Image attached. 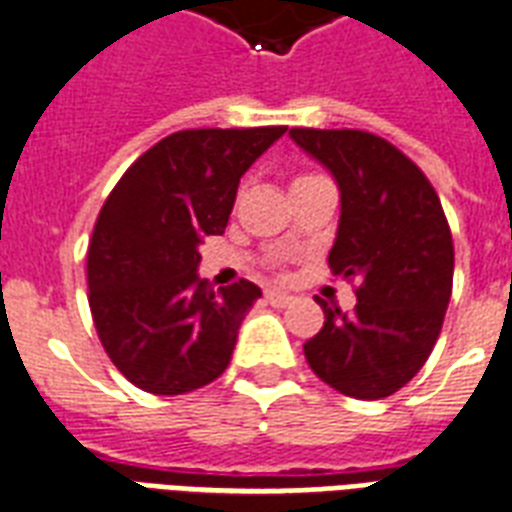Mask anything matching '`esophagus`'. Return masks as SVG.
Here are the masks:
<instances>
[{
  "label": "esophagus",
  "instance_id": "obj_1",
  "mask_svg": "<svg viewBox=\"0 0 512 512\" xmlns=\"http://www.w3.org/2000/svg\"><path fill=\"white\" fill-rule=\"evenodd\" d=\"M265 300H268L273 308H284L292 303V295H287V292L282 290H268L265 292Z\"/></svg>",
  "mask_w": 512,
  "mask_h": 512
}]
</instances>
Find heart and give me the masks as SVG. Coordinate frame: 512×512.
Wrapping results in <instances>:
<instances>
[{"label": "heart", "mask_w": 512, "mask_h": 512, "mask_svg": "<svg viewBox=\"0 0 512 512\" xmlns=\"http://www.w3.org/2000/svg\"><path fill=\"white\" fill-rule=\"evenodd\" d=\"M308 177H317V174H298V177L292 179V185H295V182H303V179H308Z\"/></svg>", "instance_id": "1"}]
</instances>
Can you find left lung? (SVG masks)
Wrapping results in <instances>:
<instances>
[{
  "label": "left lung",
  "instance_id": "obj_1",
  "mask_svg": "<svg viewBox=\"0 0 512 512\" xmlns=\"http://www.w3.org/2000/svg\"><path fill=\"white\" fill-rule=\"evenodd\" d=\"M341 187V225L330 271L354 282L357 306L325 308V327L303 351L341 395L381 400L427 362L454 287V241L424 171L381 136L357 128H292Z\"/></svg>",
  "mask_w": 512,
  "mask_h": 512
}]
</instances>
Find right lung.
Returning a JSON list of instances; mask_svg holds the SVG:
<instances>
[{
	"mask_svg": "<svg viewBox=\"0 0 512 512\" xmlns=\"http://www.w3.org/2000/svg\"><path fill=\"white\" fill-rule=\"evenodd\" d=\"M287 126L187 128L120 177L88 244V303L115 368L152 395H185L225 373L241 319L263 292H214L198 244L228 225L244 171Z\"/></svg>",
	"mask_w": 512,
	"mask_h": 512,
	"instance_id": "add662e5",
	"label": "right lung"
}]
</instances>
